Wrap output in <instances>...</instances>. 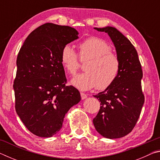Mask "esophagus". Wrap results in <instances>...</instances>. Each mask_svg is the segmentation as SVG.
Wrapping results in <instances>:
<instances>
[{"mask_svg": "<svg viewBox=\"0 0 160 160\" xmlns=\"http://www.w3.org/2000/svg\"><path fill=\"white\" fill-rule=\"evenodd\" d=\"M80 95H81V99H85L87 98V97H88V95H87L86 94L83 93V92H81Z\"/></svg>", "mask_w": 160, "mask_h": 160, "instance_id": "esophagus-1", "label": "esophagus"}]
</instances>
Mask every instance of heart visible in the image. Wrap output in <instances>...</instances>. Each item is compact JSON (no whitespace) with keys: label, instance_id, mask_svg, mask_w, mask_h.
I'll return each instance as SVG.
<instances>
[{"label":"heart","instance_id":"1","mask_svg":"<svg viewBox=\"0 0 160 160\" xmlns=\"http://www.w3.org/2000/svg\"><path fill=\"white\" fill-rule=\"evenodd\" d=\"M78 56L81 61H88L84 67L85 72L75 76L70 82L75 88L87 91L97 87L105 90L116 80L121 63L118 56L112 53V47L104 39L90 37L78 46ZM61 60L65 70L75 75L79 67L77 53L70 46L62 48Z\"/></svg>","mask_w":160,"mask_h":160}]
</instances>
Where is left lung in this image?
<instances>
[{
  "mask_svg": "<svg viewBox=\"0 0 160 160\" xmlns=\"http://www.w3.org/2000/svg\"><path fill=\"white\" fill-rule=\"evenodd\" d=\"M94 29L109 35L121 67L114 82L94 95L101 102V107L93 123L103 137L119 138L128 135L134 128L144 104L141 65L133 45L117 29L110 26Z\"/></svg>",
  "mask_w": 160,
  "mask_h": 160,
  "instance_id": "obj_1",
  "label": "left lung"
}]
</instances>
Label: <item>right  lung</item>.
I'll use <instances>...</instances> for the list:
<instances>
[{"mask_svg":"<svg viewBox=\"0 0 160 160\" xmlns=\"http://www.w3.org/2000/svg\"><path fill=\"white\" fill-rule=\"evenodd\" d=\"M78 38L74 28L46 23L29 34L19 51L13 85L15 110L26 128L37 136L57 133L65 115L80 101V92L66 85L61 60L64 46Z\"/></svg>","mask_w":160,"mask_h":160,"instance_id":"right-lung-1","label":"right lung"}]
</instances>
